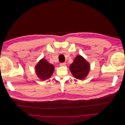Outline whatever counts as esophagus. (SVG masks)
Returning a JSON list of instances; mask_svg holds the SVG:
<instances>
[{"label":"esophagus","mask_w":125,"mask_h":125,"mask_svg":"<svg viewBox=\"0 0 125 125\" xmlns=\"http://www.w3.org/2000/svg\"><path fill=\"white\" fill-rule=\"evenodd\" d=\"M59 65H60V66H61V67H63V66H65L66 65V63H65V62L60 63L59 64Z\"/></svg>","instance_id":"34e87169"}]
</instances>
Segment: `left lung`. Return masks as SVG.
<instances>
[{
    "instance_id": "8db88e82",
    "label": "left lung",
    "mask_w": 125,
    "mask_h": 125,
    "mask_svg": "<svg viewBox=\"0 0 125 125\" xmlns=\"http://www.w3.org/2000/svg\"><path fill=\"white\" fill-rule=\"evenodd\" d=\"M70 70L73 76L78 80H82L88 75L90 70V65L81 55L75 57L73 62L70 65Z\"/></svg>"
}]
</instances>
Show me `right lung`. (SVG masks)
<instances>
[{
	"label": "right lung",
	"instance_id": "right-lung-1",
	"mask_svg": "<svg viewBox=\"0 0 125 125\" xmlns=\"http://www.w3.org/2000/svg\"><path fill=\"white\" fill-rule=\"evenodd\" d=\"M35 72L37 77L42 80H46L50 78L53 73L55 68L53 65L42 58L35 66Z\"/></svg>",
	"mask_w": 125,
	"mask_h": 125
}]
</instances>
